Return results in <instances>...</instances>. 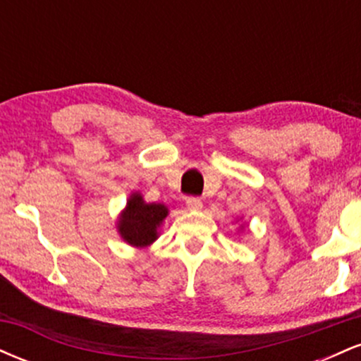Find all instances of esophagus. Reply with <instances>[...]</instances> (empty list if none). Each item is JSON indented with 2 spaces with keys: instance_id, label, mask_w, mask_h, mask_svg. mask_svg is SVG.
<instances>
[{
  "instance_id": "obj_1",
  "label": "esophagus",
  "mask_w": 361,
  "mask_h": 361,
  "mask_svg": "<svg viewBox=\"0 0 361 361\" xmlns=\"http://www.w3.org/2000/svg\"><path fill=\"white\" fill-rule=\"evenodd\" d=\"M202 207H204V204H202L200 198H197V197L186 198V209L192 210V212H197V210H202Z\"/></svg>"
}]
</instances>
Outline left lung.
<instances>
[{"label":"left lung","mask_w":361,"mask_h":361,"mask_svg":"<svg viewBox=\"0 0 361 361\" xmlns=\"http://www.w3.org/2000/svg\"><path fill=\"white\" fill-rule=\"evenodd\" d=\"M239 229H241V231L244 229V226H243V224H241V226H239Z\"/></svg>","instance_id":"1"}]
</instances>
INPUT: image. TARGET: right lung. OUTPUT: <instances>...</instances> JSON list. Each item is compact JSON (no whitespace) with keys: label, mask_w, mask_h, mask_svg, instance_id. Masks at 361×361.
<instances>
[{"label":"right lung","mask_w":361,"mask_h":361,"mask_svg":"<svg viewBox=\"0 0 361 361\" xmlns=\"http://www.w3.org/2000/svg\"><path fill=\"white\" fill-rule=\"evenodd\" d=\"M169 210L163 204H147L139 192L128 195L127 204L118 214L117 233L128 246L142 247L151 246L159 238L161 226L168 217Z\"/></svg>","instance_id":"obj_1"}]
</instances>
